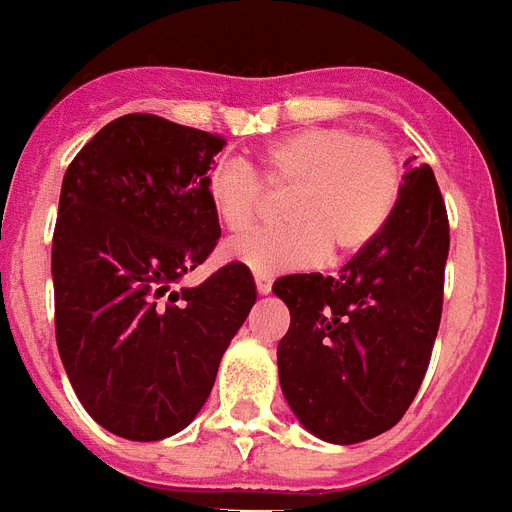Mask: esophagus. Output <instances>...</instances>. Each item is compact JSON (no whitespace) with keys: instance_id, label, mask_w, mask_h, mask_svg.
I'll use <instances>...</instances> for the list:
<instances>
[{"instance_id":"obj_1","label":"esophagus","mask_w":512,"mask_h":512,"mask_svg":"<svg viewBox=\"0 0 512 512\" xmlns=\"http://www.w3.org/2000/svg\"><path fill=\"white\" fill-rule=\"evenodd\" d=\"M255 284H257V292L268 294L273 281H270V276H265V273H255Z\"/></svg>"}]
</instances>
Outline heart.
<instances>
[{
  "label": "heart",
  "instance_id": "b5f03b06",
  "mask_svg": "<svg viewBox=\"0 0 512 512\" xmlns=\"http://www.w3.org/2000/svg\"><path fill=\"white\" fill-rule=\"evenodd\" d=\"M255 168L270 191H289L286 228L255 231L228 244V257L255 273H281L321 257L363 252L392 218L400 165L392 147L350 128H305L270 141ZM205 197L220 226L242 234L260 215L263 186L247 162L223 157L205 176Z\"/></svg>",
  "mask_w": 512,
  "mask_h": 512
}]
</instances>
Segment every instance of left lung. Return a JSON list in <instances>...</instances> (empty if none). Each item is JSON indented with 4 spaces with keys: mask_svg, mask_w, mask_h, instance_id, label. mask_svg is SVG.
<instances>
[{
    "mask_svg": "<svg viewBox=\"0 0 512 512\" xmlns=\"http://www.w3.org/2000/svg\"><path fill=\"white\" fill-rule=\"evenodd\" d=\"M450 220L429 165L410 168L386 228L339 276L273 284L292 323L278 342L286 402L310 434L357 444L400 423L421 389L444 299Z\"/></svg>",
    "mask_w": 512,
    "mask_h": 512,
    "instance_id": "left-lung-1",
    "label": "left lung"
}]
</instances>
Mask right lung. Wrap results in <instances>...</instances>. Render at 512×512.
<instances>
[{"label":"right lung","instance_id":"right-lung-1","mask_svg":"<svg viewBox=\"0 0 512 512\" xmlns=\"http://www.w3.org/2000/svg\"><path fill=\"white\" fill-rule=\"evenodd\" d=\"M226 141L147 112L107 123L65 170L52 239L54 334L86 413L131 442L186 429L257 289L228 263L205 176Z\"/></svg>","mask_w":512,"mask_h":512}]
</instances>
